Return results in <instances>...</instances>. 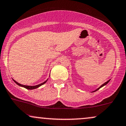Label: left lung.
Masks as SVG:
<instances>
[{"label": "left lung", "mask_w": 126, "mask_h": 126, "mask_svg": "<svg viewBox=\"0 0 126 126\" xmlns=\"http://www.w3.org/2000/svg\"><path fill=\"white\" fill-rule=\"evenodd\" d=\"M110 80H108V81H106V83H104V84H102V85H101V86H100V87H98L97 89H96V90H95V91H94V92H96V91H97V90H98V89H100V88H101V87H103V86H104L106 85V84H107V83H108L109 82V81H110Z\"/></svg>", "instance_id": "1"}]
</instances>
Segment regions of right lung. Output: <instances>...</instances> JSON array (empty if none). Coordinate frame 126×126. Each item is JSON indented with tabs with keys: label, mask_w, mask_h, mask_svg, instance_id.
<instances>
[{
	"label": "right lung",
	"mask_w": 126,
	"mask_h": 126,
	"mask_svg": "<svg viewBox=\"0 0 126 126\" xmlns=\"http://www.w3.org/2000/svg\"><path fill=\"white\" fill-rule=\"evenodd\" d=\"M13 81H14L16 83V84H17V85H19V86H22V87H25V88H26V89H29V90H32V89H36V88H38L39 87H40V86H42V85H43V84H45V83H46V81H47V80L46 81H44L43 83H41V84H38V85L34 86H26V85H23V84H20V83H17V81H15V80H13Z\"/></svg>",
	"instance_id": "1"
}]
</instances>
